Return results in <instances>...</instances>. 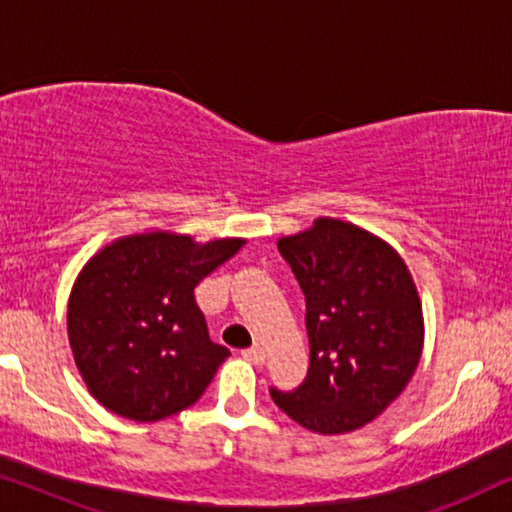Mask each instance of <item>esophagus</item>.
Wrapping results in <instances>:
<instances>
[{
	"label": "esophagus",
	"instance_id": "obj_1",
	"mask_svg": "<svg viewBox=\"0 0 512 512\" xmlns=\"http://www.w3.org/2000/svg\"><path fill=\"white\" fill-rule=\"evenodd\" d=\"M242 354H244V359L251 361V363H256V366H263V363H265V349L261 345H254V347L244 349Z\"/></svg>",
	"mask_w": 512,
	"mask_h": 512
}]
</instances>
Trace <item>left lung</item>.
Masks as SVG:
<instances>
[{
	"label": "left lung",
	"mask_w": 512,
	"mask_h": 512,
	"mask_svg": "<svg viewBox=\"0 0 512 512\" xmlns=\"http://www.w3.org/2000/svg\"><path fill=\"white\" fill-rule=\"evenodd\" d=\"M305 293L310 368L272 401L307 431L340 436L373 422L401 396L424 347V314L401 254L349 221L319 216L279 237Z\"/></svg>",
	"instance_id": "obj_1"
}]
</instances>
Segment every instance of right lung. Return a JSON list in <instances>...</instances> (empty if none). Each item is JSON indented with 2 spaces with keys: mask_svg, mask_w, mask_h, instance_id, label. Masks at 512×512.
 Wrapping results in <instances>:
<instances>
[{
  "mask_svg": "<svg viewBox=\"0 0 512 512\" xmlns=\"http://www.w3.org/2000/svg\"><path fill=\"white\" fill-rule=\"evenodd\" d=\"M242 244L146 230L118 237L83 265L69 293L67 335L104 408L158 422L205 394L230 352L209 340L193 291Z\"/></svg>",
  "mask_w": 512,
  "mask_h": 512,
  "instance_id": "right-lung-1",
  "label": "right lung"
}]
</instances>
